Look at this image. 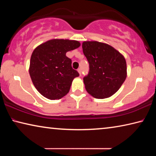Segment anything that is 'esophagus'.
<instances>
[{
  "label": "esophagus",
  "mask_w": 156,
  "mask_h": 156,
  "mask_svg": "<svg viewBox=\"0 0 156 156\" xmlns=\"http://www.w3.org/2000/svg\"><path fill=\"white\" fill-rule=\"evenodd\" d=\"M78 73H79V74L80 75H81V69L80 68H79V69H78Z\"/></svg>",
  "instance_id": "34e87169"
}]
</instances>
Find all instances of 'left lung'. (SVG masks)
<instances>
[{"instance_id": "8db88e82", "label": "left lung", "mask_w": 156, "mask_h": 156, "mask_svg": "<svg viewBox=\"0 0 156 156\" xmlns=\"http://www.w3.org/2000/svg\"><path fill=\"white\" fill-rule=\"evenodd\" d=\"M82 47L89 64V73L83 78L87 91L98 99L112 96L126 79L125 57L106 43L84 41Z\"/></svg>"}]
</instances>
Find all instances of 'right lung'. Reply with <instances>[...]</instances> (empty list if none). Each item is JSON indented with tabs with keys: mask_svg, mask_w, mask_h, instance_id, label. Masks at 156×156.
Listing matches in <instances>:
<instances>
[{
	"mask_svg": "<svg viewBox=\"0 0 156 156\" xmlns=\"http://www.w3.org/2000/svg\"><path fill=\"white\" fill-rule=\"evenodd\" d=\"M80 46L77 41L52 39L34 50L29 72L34 87L44 97L58 100L69 91L79 73L72 68L66 53Z\"/></svg>",
	"mask_w": 156,
	"mask_h": 156,
	"instance_id": "1",
	"label": "right lung"
}]
</instances>
